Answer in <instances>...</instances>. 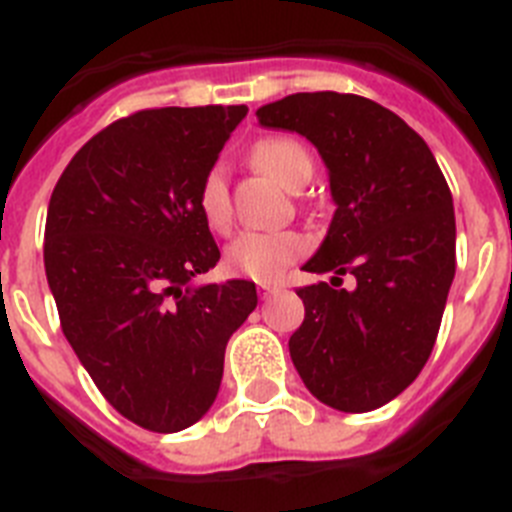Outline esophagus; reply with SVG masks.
I'll use <instances>...</instances> for the list:
<instances>
[{"label": "esophagus", "instance_id": "esophagus-1", "mask_svg": "<svg viewBox=\"0 0 512 512\" xmlns=\"http://www.w3.org/2000/svg\"><path fill=\"white\" fill-rule=\"evenodd\" d=\"M274 292H279V284L274 282H259V295L261 300H266V297H271Z\"/></svg>", "mask_w": 512, "mask_h": 512}]
</instances>
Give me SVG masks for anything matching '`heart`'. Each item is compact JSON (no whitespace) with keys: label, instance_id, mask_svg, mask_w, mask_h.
<instances>
[{"label":"heart","instance_id":"obj_1","mask_svg":"<svg viewBox=\"0 0 512 512\" xmlns=\"http://www.w3.org/2000/svg\"><path fill=\"white\" fill-rule=\"evenodd\" d=\"M251 161L259 171L271 176L274 182L282 184L289 192H297L307 184L312 174V158L305 148L292 138H264L251 148ZM197 205L202 217L212 230H228L233 220L230 210L228 182L220 166H212L205 174L197 192ZM307 241L300 233L292 230H277V233H264V230H248L241 233L230 246L225 248V266L230 274L238 277H251L266 282L274 279L279 271L305 253Z\"/></svg>","mask_w":512,"mask_h":512}]
</instances>
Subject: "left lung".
<instances>
[{"instance_id":"1","label":"left lung","mask_w":512,"mask_h":512,"mask_svg":"<svg viewBox=\"0 0 512 512\" xmlns=\"http://www.w3.org/2000/svg\"><path fill=\"white\" fill-rule=\"evenodd\" d=\"M256 117L318 148L336 202L302 266L333 277L297 292L305 320L289 338L292 364L328 408H382L413 384L441 328L456 271L449 184L425 140L372 99L300 92ZM343 273L355 274L354 290L337 289Z\"/></svg>"}]
</instances>
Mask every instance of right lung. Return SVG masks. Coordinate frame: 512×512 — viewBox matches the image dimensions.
<instances>
[{"mask_svg":"<svg viewBox=\"0 0 512 512\" xmlns=\"http://www.w3.org/2000/svg\"><path fill=\"white\" fill-rule=\"evenodd\" d=\"M246 104L161 107L79 148L45 217V277L61 328L107 402L176 433L215 402L225 346L256 284H194L220 261L197 192Z\"/></svg>","mask_w":512,"mask_h":512,"instance_id":"1","label":"right lung"}]
</instances>
